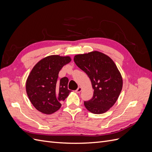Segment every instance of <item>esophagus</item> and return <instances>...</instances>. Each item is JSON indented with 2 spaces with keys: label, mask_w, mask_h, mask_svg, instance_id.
I'll list each match as a JSON object with an SVG mask.
<instances>
[{
  "label": "esophagus",
  "mask_w": 152,
  "mask_h": 152,
  "mask_svg": "<svg viewBox=\"0 0 152 152\" xmlns=\"http://www.w3.org/2000/svg\"><path fill=\"white\" fill-rule=\"evenodd\" d=\"M82 87H78V88L77 89V90L75 91H76V93H80L81 92V91H82Z\"/></svg>",
  "instance_id": "obj_1"
}]
</instances>
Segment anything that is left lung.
I'll use <instances>...</instances> for the list:
<instances>
[{"instance_id": "8db88e82", "label": "left lung", "mask_w": 152, "mask_h": 152, "mask_svg": "<svg viewBox=\"0 0 152 152\" xmlns=\"http://www.w3.org/2000/svg\"><path fill=\"white\" fill-rule=\"evenodd\" d=\"M73 59L88 75L94 89L93 98L84 102L86 108L95 114L107 112L122 89V78L116 65L107 55L98 51L77 54Z\"/></svg>"}]
</instances>
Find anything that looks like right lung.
<instances>
[{"label": "right lung", "mask_w": 152, "mask_h": 152, "mask_svg": "<svg viewBox=\"0 0 152 152\" xmlns=\"http://www.w3.org/2000/svg\"><path fill=\"white\" fill-rule=\"evenodd\" d=\"M71 61L69 56L51 55L41 59L32 69L26 82V91L31 104L39 112L51 114L61 107L71 91L68 79L58 80V73L64 65Z\"/></svg>", "instance_id": "obj_1"}]
</instances>
